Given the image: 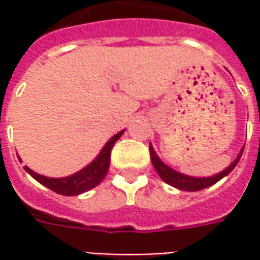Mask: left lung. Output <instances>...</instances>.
Wrapping results in <instances>:
<instances>
[{"instance_id": "1", "label": "left lung", "mask_w": 260, "mask_h": 260, "mask_svg": "<svg viewBox=\"0 0 260 260\" xmlns=\"http://www.w3.org/2000/svg\"><path fill=\"white\" fill-rule=\"evenodd\" d=\"M150 149V158H152V163L153 167L156 169L157 171V174L160 175V178L164 181V182H167L169 185L174 186V188H178L181 191H201V189H205L207 186L213 185V184H216L217 181H220L223 177H225L227 174H230L234 167L238 163V160L241 158V154H242V150H241L240 156L237 157L234 163L231 164L230 167L221 171V173H218V174L213 175V177H209V178H196V177H188V175L181 174V173H177L173 169H170L169 166H166V164L157 157V154L154 153L153 150L152 145L149 146Z\"/></svg>"}]
</instances>
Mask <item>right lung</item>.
Listing matches in <instances>:
<instances>
[{"label": "right lung", "mask_w": 260, "mask_h": 260, "mask_svg": "<svg viewBox=\"0 0 260 260\" xmlns=\"http://www.w3.org/2000/svg\"><path fill=\"white\" fill-rule=\"evenodd\" d=\"M122 134H124V131H121L117 135H114L106 143V146L103 147V150L93 163L86 166L85 169L75 173V174L69 175V177H64V178H48V177H43V175L37 174V173H35L33 170L26 167V166L25 170L35 180L39 181L44 186H47L48 189L59 193V195H79V193H83V192L89 191L91 188L97 186L104 180V177H106L108 171V167H110L111 149H113L114 143L118 141Z\"/></svg>", "instance_id": "right-lung-1"}]
</instances>
